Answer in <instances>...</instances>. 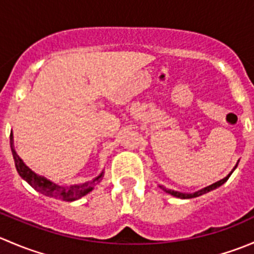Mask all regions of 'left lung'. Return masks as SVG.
I'll use <instances>...</instances> for the list:
<instances>
[{
	"label": "left lung",
	"mask_w": 254,
	"mask_h": 254,
	"mask_svg": "<svg viewBox=\"0 0 254 254\" xmlns=\"http://www.w3.org/2000/svg\"><path fill=\"white\" fill-rule=\"evenodd\" d=\"M235 168H236V167H235ZM231 173H232V172H231ZM231 173H230V175L227 176V177H225L224 179H221V181L216 182V183L211 184V186L206 187V188L201 189V190H199V191H195V193H193V194H183V193H178V191H175V190H167V189H166V188H163V187H161V188H162L163 190H166V191H167V193H170L171 195H173V196H177V198H181V199H190V198H195V196L203 195V194L207 193V191H210V190H212V189L217 188V187L222 186V184H224L225 182H226L227 179H229V177L231 176Z\"/></svg>",
	"instance_id": "left-lung-1"
}]
</instances>
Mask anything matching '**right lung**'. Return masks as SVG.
I'll list each match as a JSON object with an SVG mask.
<instances>
[{
  "label": "right lung",
  "mask_w": 254,
  "mask_h": 254,
  "mask_svg": "<svg viewBox=\"0 0 254 254\" xmlns=\"http://www.w3.org/2000/svg\"><path fill=\"white\" fill-rule=\"evenodd\" d=\"M9 139H11V150H12V155H13V158H14V163H16L17 172L19 173V176L22 177L24 181H27L28 184H30L35 190L40 191V193L44 194V195L50 196V198L61 199V200L64 201H73V200H77V199L81 198V196L86 195L87 193H89V191L93 189V187L96 186L98 182H101L102 175L97 177V178L93 179L92 182H88V183H84V184H79V186H71V187H67V188L56 186L55 183L48 181V179L44 178V177L35 175L32 170H29V168L25 166L24 163H23V161L19 158V156L16 153V151H14L13 137H12V134L11 136H9Z\"/></svg>",
  "instance_id": "obj_1"
}]
</instances>
